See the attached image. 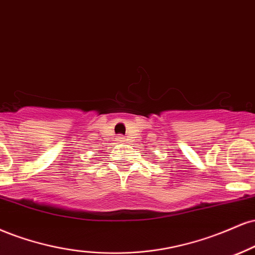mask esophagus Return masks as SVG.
Listing matches in <instances>:
<instances>
[{"mask_svg":"<svg viewBox=\"0 0 255 255\" xmlns=\"http://www.w3.org/2000/svg\"><path fill=\"white\" fill-rule=\"evenodd\" d=\"M117 140H118L119 143H124L125 142V138L123 136H118V138H117Z\"/></svg>","mask_w":255,"mask_h":255,"instance_id":"esophagus-1","label":"esophagus"}]
</instances>
